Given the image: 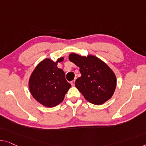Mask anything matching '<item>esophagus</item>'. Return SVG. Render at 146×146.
Wrapping results in <instances>:
<instances>
[{
  "label": "esophagus",
  "instance_id": "34e87169",
  "mask_svg": "<svg viewBox=\"0 0 146 146\" xmlns=\"http://www.w3.org/2000/svg\"><path fill=\"white\" fill-rule=\"evenodd\" d=\"M75 80H72V81H71V85H72V86H74V85H75Z\"/></svg>",
  "mask_w": 146,
  "mask_h": 146
}]
</instances>
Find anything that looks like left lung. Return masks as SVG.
<instances>
[{"label": "left lung", "mask_w": 146, "mask_h": 146, "mask_svg": "<svg viewBox=\"0 0 146 146\" xmlns=\"http://www.w3.org/2000/svg\"><path fill=\"white\" fill-rule=\"evenodd\" d=\"M69 60L79 67L81 77L75 86L87 101L101 105L112 97L116 88L114 73L103 61L94 56H81L72 53Z\"/></svg>", "instance_id": "left-lung-1"}]
</instances>
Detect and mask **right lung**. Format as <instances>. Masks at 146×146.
Returning a JSON list of instances; mask_svg holds the SVG:
<instances>
[{"label": "right lung", "instance_id": "add662e5", "mask_svg": "<svg viewBox=\"0 0 146 146\" xmlns=\"http://www.w3.org/2000/svg\"><path fill=\"white\" fill-rule=\"evenodd\" d=\"M46 59L39 63L30 77L29 90L36 101L48 108L58 105L64 100L65 95L70 87L66 79L65 73L57 67L58 62Z\"/></svg>", "mask_w": 146, "mask_h": 146}]
</instances>
